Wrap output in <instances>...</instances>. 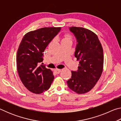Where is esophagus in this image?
<instances>
[{
  "label": "esophagus",
  "instance_id": "34e87169",
  "mask_svg": "<svg viewBox=\"0 0 121 121\" xmlns=\"http://www.w3.org/2000/svg\"><path fill=\"white\" fill-rule=\"evenodd\" d=\"M61 69H56L54 70L55 73H57V74H58V73H60L61 72Z\"/></svg>",
  "mask_w": 121,
  "mask_h": 121
}]
</instances>
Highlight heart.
<instances>
[{
    "label": "heart",
    "mask_w": 121,
    "mask_h": 121,
    "mask_svg": "<svg viewBox=\"0 0 121 121\" xmlns=\"http://www.w3.org/2000/svg\"><path fill=\"white\" fill-rule=\"evenodd\" d=\"M71 39H72V38H71V37L70 35H67L63 40H71Z\"/></svg>",
    "instance_id": "heart-1"
}]
</instances>
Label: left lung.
Instances as JSON below:
<instances>
[{"label":"left lung","mask_w":121,"mask_h":121,"mask_svg":"<svg viewBox=\"0 0 121 121\" xmlns=\"http://www.w3.org/2000/svg\"><path fill=\"white\" fill-rule=\"evenodd\" d=\"M69 30L76 38L75 56L79 64L77 71H71L67 84L75 92L84 94L93 89L102 74L103 49L97 35L91 30L76 26Z\"/></svg>","instance_id":"left-lung-1"}]
</instances>
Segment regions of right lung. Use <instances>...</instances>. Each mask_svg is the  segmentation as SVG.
Returning <instances> with one entry per match:
<instances>
[{
  "label": "right lung",
  "instance_id": "obj_1",
  "mask_svg": "<svg viewBox=\"0 0 121 121\" xmlns=\"http://www.w3.org/2000/svg\"><path fill=\"white\" fill-rule=\"evenodd\" d=\"M61 27H45L26 33L17 52V69L20 78L29 91L40 94L48 90L54 78L53 72L44 65L43 52Z\"/></svg>",
  "mask_w": 121,
  "mask_h": 121
}]
</instances>
